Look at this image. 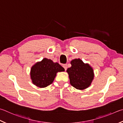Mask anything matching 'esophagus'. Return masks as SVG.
I'll use <instances>...</instances> for the list:
<instances>
[{
	"label": "esophagus",
	"instance_id": "1",
	"mask_svg": "<svg viewBox=\"0 0 123 123\" xmlns=\"http://www.w3.org/2000/svg\"><path fill=\"white\" fill-rule=\"evenodd\" d=\"M63 67L65 69V70H66L67 69V64H63Z\"/></svg>",
	"mask_w": 123,
	"mask_h": 123
}]
</instances>
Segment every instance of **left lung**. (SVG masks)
Masks as SVG:
<instances>
[{"mask_svg":"<svg viewBox=\"0 0 123 123\" xmlns=\"http://www.w3.org/2000/svg\"><path fill=\"white\" fill-rule=\"evenodd\" d=\"M71 67L67 70L70 83L78 90H84L90 86L94 78L93 68L88 63H84L80 59L70 62Z\"/></svg>","mask_w":123,"mask_h":123,"instance_id":"1","label":"left lung"}]
</instances>
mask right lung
<instances>
[{
    "label": "right lung",
    "instance_id": "right-lung-1",
    "mask_svg": "<svg viewBox=\"0 0 123 123\" xmlns=\"http://www.w3.org/2000/svg\"><path fill=\"white\" fill-rule=\"evenodd\" d=\"M64 71V69L57 62L44 58L31 67V79L37 86L45 88L53 83L57 73Z\"/></svg>",
    "mask_w": 123,
    "mask_h": 123
}]
</instances>
